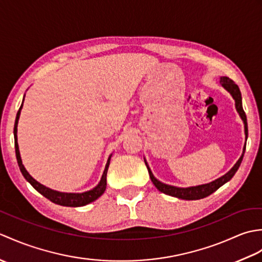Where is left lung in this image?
<instances>
[{
  "label": "left lung",
  "mask_w": 262,
  "mask_h": 262,
  "mask_svg": "<svg viewBox=\"0 0 262 262\" xmlns=\"http://www.w3.org/2000/svg\"><path fill=\"white\" fill-rule=\"evenodd\" d=\"M221 83L222 85H223L227 91H229L233 99L235 100V107L237 113L240 114L241 118L244 122V130H246V138H248V122H247V116L246 113H244L243 107H242V97H241V92H240V89L235 84L234 82H233L231 79H229L227 76H223L221 77ZM244 151H246V146L243 148V154L242 157L238 159V161L236 162V164L233 166V168L227 172V173L223 177H221L220 179H217L213 182L207 183V185H202V186H197V187H190V188H178V187H173V186H169V185H165V183H162L161 181H159L158 179H155L153 173L149 170L147 163L145 162L146 166H147V170H148V173H149V178H151L152 182L154 183V186L157 187L161 192L169 194V196L172 197H177V198H180V199H186V200H196V199H202L209 196V194L213 193L214 191H216L217 189L220 187H222L226 183L227 181H230L233 176L235 174V172L237 171L238 166H240L242 160H243V155H244Z\"/></svg>",
  "instance_id": "left-lung-1"
}]
</instances>
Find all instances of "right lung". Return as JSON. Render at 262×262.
Here are the masks:
<instances>
[{"mask_svg": "<svg viewBox=\"0 0 262 262\" xmlns=\"http://www.w3.org/2000/svg\"><path fill=\"white\" fill-rule=\"evenodd\" d=\"M21 108H22V104L18 110V114H16L13 133H14V146H15L16 161H18L20 171H21L22 176L26 178V180L29 182L38 192H40L43 197H46L47 199H49L51 202H53L55 204L60 205V206H68V207H80V206H84V205H88V204L94 202V200L101 196V194L105 190V187H107V179H105V178H107V171H108L109 163H110V157L108 159L107 164H105V169L103 171V174H102L101 180H100V182H99V185L96 188H93L92 190H89V191L83 192V193H65V192L52 190V189L40 185V183L36 181L29 173H28L27 170L25 169L24 164H22L18 142H16V126H18V120H19Z\"/></svg>", "mask_w": 262, "mask_h": 262, "instance_id": "obj_1", "label": "right lung"}]
</instances>
